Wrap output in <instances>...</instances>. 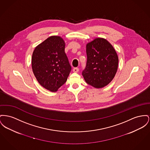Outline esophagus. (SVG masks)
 Here are the masks:
<instances>
[{
  "label": "esophagus",
  "instance_id": "obj_1",
  "mask_svg": "<svg viewBox=\"0 0 150 150\" xmlns=\"http://www.w3.org/2000/svg\"><path fill=\"white\" fill-rule=\"evenodd\" d=\"M79 70V69L78 67H75L73 69V72H78Z\"/></svg>",
  "mask_w": 150,
  "mask_h": 150
}]
</instances>
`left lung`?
Here are the masks:
<instances>
[{
	"label": "left lung",
	"instance_id": "8db88e82",
	"mask_svg": "<svg viewBox=\"0 0 150 150\" xmlns=\"http://www.w3.org/2000/svg\"><path fill=\"white\" fill-rule=\"evenodd\" d=\"M87 61L82 75L87 83L96 88L105 87L115 78L118 57L106 40L96 38L86 45Z\"/></svg>",
	"mask_w": 150,
	"mask_h": 150
}]
</instances>
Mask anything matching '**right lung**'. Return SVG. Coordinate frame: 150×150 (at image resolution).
<instances>
[{
	"instance_id": "add662e5",
	"label": "right lung",
	"mask_w": 150,
	"mask_h": 150,
	"mask_svg": "<svg viewBox=\"0 0 150 150\" xmlns=\"http://www.w3.org/2000/svg\"><path fill=\"white\" fill-rule=\"evenodd\" d=\"M64 48L62 37L53 35L37 45L32 54V67L36 79L52 92L65 83L71 70Z\"/></svg>"
}]
</instances>
